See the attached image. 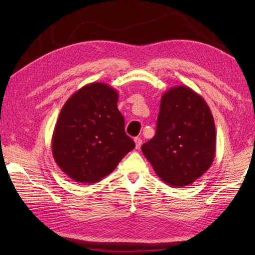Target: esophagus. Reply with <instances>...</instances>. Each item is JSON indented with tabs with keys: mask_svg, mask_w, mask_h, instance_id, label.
<instances>
[{
	"mask_svg": "<svg viewBox=\"0 0 255 255\" xmlns=\"http://www.w3.org/2000/svg\"><path fill=\"white\" fill-rule=\"evenodd\" d=\"M134 143H136V149L139 150L140 148H141V144H142V140L140 138H134Z\"/></svg>",
	"mask_w": 255,
	"mask_h": 255,
	"instance_id": "1",
	"label": "esophagus"
}]
</instances>
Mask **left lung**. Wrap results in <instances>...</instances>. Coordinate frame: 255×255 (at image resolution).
<instances>
[{"instance_id": "obj_1", "label": "left lung", "mask_w": 255, "mask_h": 255, "mask_svg": "<svg viewBox=\"0 0 255 255\" xmlns=\"http://www.w3.org/2000/svg\"><path fill=\"white\" fill-rule=\"evenodd\" d=\"M141 150L167 185L194 183L213 164L216 153L215 122L207 103L185 85L167 90L161 97L154 137Z\"/></svg>"}]
</instances>
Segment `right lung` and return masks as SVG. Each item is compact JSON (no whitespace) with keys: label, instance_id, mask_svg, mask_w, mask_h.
Listing matches in <instances>:
<instances>
[{"label":"right lung","instance_id":"right-lung-1","mask_svg":"<svg viewBox=\"0 0 255 255\" xmlns=\"http://www.w3.org/2000/svg\"><path fill=\"white\" fill-rule=\"evenodd\" d=\"M118 92L105 83L84 85L59 114L51 149L62 172L79 183L93 184L116 169L134 148L117 108Z\"/></svg>","mask_w":255,"mask_h":255}]
</instances>
